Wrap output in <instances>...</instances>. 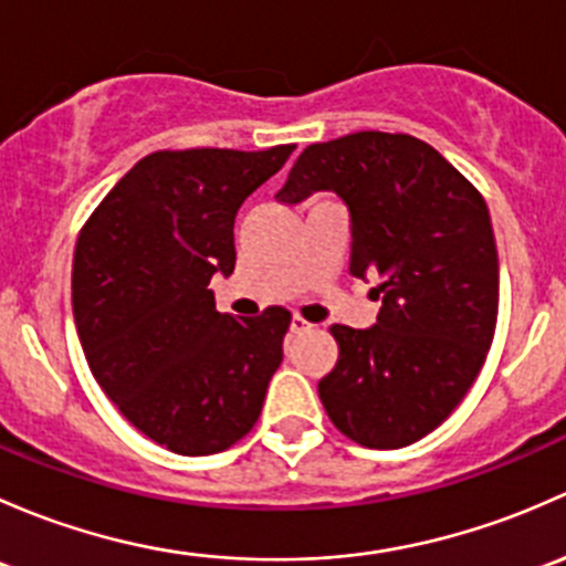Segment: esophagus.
I'll return each mask as SVG.
<instances>
[{"label":"esophagus","mask_w":566,"mask_h":566,"mask_svg":"<svg viewBox=\"0 0 566 566\" xmlns=\"http://www.w3.org/2000/svg\"><path fill=\"white\" fill-rule=\"evenodd\" d=\"M311 329H313V324L307 322V318H302V316L291 318V332H294V335H302V332H311Z\"/></svg>","instance_id":"esophagus-1"}]
</instances>
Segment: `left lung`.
<instances>
[{"label":"left lung","mask_w":566,"mask_h":566,"mask_svg":"<svg viewBox=\"0 0 566 566\" xmlns=\"http://www.w3.org/2000/svg\"><path fill=\"white\" fill-rule=\"evenodd\" d=\"M335 190L352 212L348 272L378 277L370 329L332 324L318 381L332 424L370 450L439 428L485 365L499 318V253L480 190L406 133L363 130L302 149L277 201Z\"/></svg>","instance_id":"obj_1"}]
</instances>
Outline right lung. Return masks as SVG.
Wrapping results in <instances>:
<instances>
[{
    "label": "right lung",
    "instance_id": "right-lung-1",
    "mask_svg": "<svg viewBox=\"0 0 566 566\" xmlns=\"http://www.w3.org/2000/svg\"><path fill=\"white\" fill-rule=\"evenodd\" d=\"M294 149L142 157L75 242L73 316L92 376L133 428L177 455L248 436L283 363L291 313H218L209 281L234 272L237 209Z\"/></svg>",
    "mask_w": 566,
    "mask_h": 566
}]
</instances>
